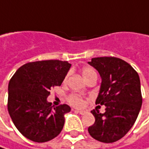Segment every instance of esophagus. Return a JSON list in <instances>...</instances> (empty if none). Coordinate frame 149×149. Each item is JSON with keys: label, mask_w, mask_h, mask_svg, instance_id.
<instances>
[{"label": "esophagus", "mask_w": 149, "mask_h": 149, "mask_svg": "<svg viewBox=\"0 0 149 149\" xmlns=\"http://www.w3.org/2000/svg\"><path fill=\"white\" fill-rule=\"evenodd\" d=\"M75 112H77V113H79L81 115H85V114L88 113V111L85 110V109H75Z\"/></svg>", "instance_id": "1"}]
</instances>
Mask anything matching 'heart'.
<instances>
[{"label": "heart", "instance_id": "b5f03b06", "mask_svg": "<svg viewBox=\"0 0 149 149\" xmlns=\"http://www.w3.org/2000/svg\"><path fill=\"white\" fill-rule=\"evenodd\" d=\"M95 73L96 72H94V70L92 69V68H90V67H84L82 70V74H83V77H84L85 80L88 79L90 76L95 74ZM69 102H70L71 104H72L74 106H77V107H80V106H82L83 104V99L80 96L75 95V94L69 97Z\"/></svg>", "mask_w": 149, "mask_h": 149}]
</instances>
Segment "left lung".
I'll use <instances>...</instances> for the list:
<instances>
[{"instance_id":"1","label":"left lung","mask_w":149,"mask_h":149,"mask_svg":"<svg viewBox=\"0 0 149 149\" xmlns=\"http://www.w3.org/2000/svg\"><path fill=\"white\" fill-rule=\"evenodd\" d=\"M88 63L101 77L95 104L105 106L104 113L97 109L91 111L95 122L88 131L100 142H116L134 125L142 107L139 76L130 64L116 57L92 58Z\"/></svg>"}]
</instances>
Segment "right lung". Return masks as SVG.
<instances>
[{"mask_svg":"<svg viewBox=\"0 0 149 149\" xmlns=\"http://www.w3.org/2000/svg\"><path fill=\"white\" fill-rule=\"evenodd\" d=\"M68 61L29 62L17 69L8 84L7 109L15 127L28 139L45 143L60 134L67 104L54 106L47 100L50 88L61 86L71 68Z\"/></svg>","mask_w":149,"mask_h":149,"instance_id":"1","label":"right lung"}]
</instances>
